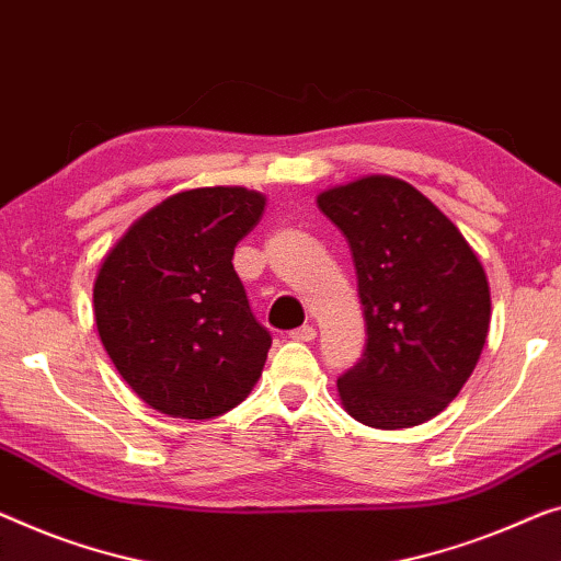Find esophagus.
Wrapping results in <instances>:
<instances>
[{"label":"esophagus","mask_w":561,"mask_h":561,"mask_svg":"<svg viewBox=\"0 0 561 561\" xmlns=\"http://www.w3.org/2000/svg\"><path fill=\"white\" fill-rule=\"evenodd\" d=\"M289 337L297 340V342H312L317 337V332H314V328H309V324H305V328L291 330Z\"/></svg>","instance_id":"obj_1"}]
</instances>
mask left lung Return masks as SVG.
<instances>
[{
  "label": "left lung",
  "mask_w": 561,
  "mask_h": 561,
  "mask_svg": "<svg viewBox=\"0 0 561 561\" xmlns=\"http://www.w3.org/2000/svg\"><path fill=\"white\" fill-rule=\"evenodd\" d=\"M345 233L365 314V353L337 378L370 428H413L454 400L479 363L491 291L456 224L411 183L363 175L317 196Z\"/></svg>",
  "instance_id": "1"
}]
</instances>
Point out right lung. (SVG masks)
<instances>
[{
	"instance_id": "right-lung-1",
	"label": "right lung",
	"mask_w": 561,
	"mask_h": 561,
	"mask_svg": "<svg viewBox=\"0 0 561 561\" xmlns=\"http://www.w3.org/2000/svg\"><path fill=\"white\" fill-rule=\"evenodd\" d=\"M264 206V194L241 186L181 191L133 221L100 264L98 334L153 411L206 421L262 378L272 337L231 259Z\"/></svg>"
}]
</instances>
